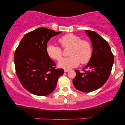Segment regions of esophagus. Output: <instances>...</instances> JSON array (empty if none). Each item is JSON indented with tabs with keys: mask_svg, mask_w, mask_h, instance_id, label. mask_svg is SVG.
Masks as SVG:
<instances>
[{
	"mask_svg": "<svg viewBox=\"0 0 125 125\" xmlns=\"http://www.w3.org/2000/svg\"><path fill=\"white\" fill-rule=\"evenodd\" d=\"M69 71L68 69H64V72H65V73H66V72H69Z\"/></svg>",
	"mask_w": 125,
	"mask_h": 125,
	"instance_id": "34e87169",
	"label": "esophagus"
}]
</instances>
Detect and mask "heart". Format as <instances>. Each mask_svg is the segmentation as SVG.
<instances>
[{
    "mask_svg": "<svg viewBox=\"0 0 125 125\" xmlns=\"http://www.w3.org/2000/svg\"><path fill=\"white\" fill-rule=\"evenodd\" d=\"M64 48H69L68 52L69 57L63 58L58 63L60 68L70 69L82 64H86L90 60L92 54L91 44L88 41L82 40L78 36L69 33L59 40ZM46 52L51 59L59 60L62 57V50L53 44H49L46 48Z\"/></svg>",
    "mask_w": 125,
    "mask_h": 125,
    "instance_id": "b5f03b06",
    "label": "heart"
}]
</instances>
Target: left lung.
I'll return each mask as SVG.
<instances>
[{"label": "left lung", "instance_id": "1", "mask_svg": "<svg viewBox=\"0 0 125 125\" xmlns=\"http://www.w3.org/2000/svg\"><path fill=\"white\" fill-rule=\"evenodd\" d=\"M85 33L90 39L93 52L83 72L76 71L73 83L77 89L88 93L98 89L106 82L112 71L114 56L108 42L97 32L86 30Z\"/></svg>", "mask_w": 125, "mask_h": 125}]
</instances>
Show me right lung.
Instances as JSON below:
<instances>
[{
	"instance_id": "1",
	"label": "right lung",
	"mask_w": 125,
	"mask_h": 125,
	"mask_svg": "<svg viewBox=\"0 0 125 125\" xmlns=\"http://www.w3.org/2000/svg\"><path fill=\"white\" fill-rule=\"evenodd\" d=\"M61 33L38 28L25 35L16 49L17 76L24 88L33 94L45 96L51 94L64 74L62 69H56V64L46 52L48 42Z\"/></svg>"
}]
</instances>
